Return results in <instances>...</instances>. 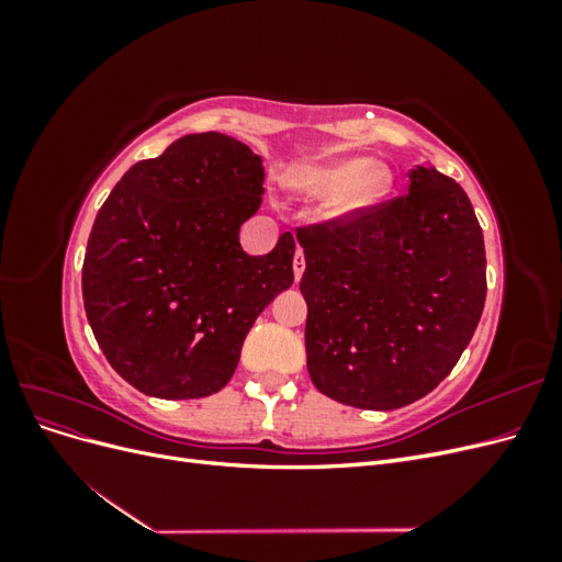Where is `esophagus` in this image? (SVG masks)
I'll return each instance as SVG.
<instances>
[{
  "mask_svg": "<svg viewBox=\"0 0 562 562\" xmlns=\"http://www.w3.org/2000/svg\"><path fill=\"white\" fill-rule=\"evenodd\" d=\"M293 271H295V281H300L302 279V271H304V252H302V248H297L295 258H293Z\"/></svg>",
  "mask_w": 562,
  "mask_h": 562,
  "instance_id": "34e87169",
  "label": "esophagus"
}]
</instances>
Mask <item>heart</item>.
Wrapping results in <instances>:
<instances>
[{"mask_svg":"<svg viewBox=\"0 0 562 562\" xmlns=\"http://www.w3.org/2000/svg\"><path fill=\"white\" fill-rule=\"evenodd\" d=\"M285 187L302 199H328L326 217L347 223L375 209L394 187V173L368 157H339L323 164H302L285 173Z\"/></svg>","mask_w":562,"mask_h":562,"instance_id":"obj_1","label":"heart"}]
</instances>
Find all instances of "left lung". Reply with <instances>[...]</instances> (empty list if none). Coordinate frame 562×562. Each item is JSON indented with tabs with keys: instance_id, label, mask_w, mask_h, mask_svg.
<instances>
[{
	"instance_id": "left-lung-1",
	"label": "left lung",
	"mask_w": 562,
	"mask_h": 562,
	"mask_svg": "<svg viewBox=\"0 0 562 562\" xmlns=\"http://www.w3.org/2000/svg\"><path fill=\"white\" fill-rule=\"evenodd\" d=\"M407 194L300 229L307 370L321 394L394 411L443 382L485 304V244L467 192L424 164Z\"/></svg>"
}]
</instances>
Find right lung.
I'll return each instance as SVG.
<instances>
[{
  "label": "right lung",
  "instance_id": "obj_1",
  "mask_svg": "<svg viewBox=\"0 0 562 562\" xmlns=\"http://www.w3.org/2000/svg\"><path fill=\"white\" fill-rule=\"evenodd\" d=\"M265 166L225 133H192L131 166L98 211L83 310L110 366L166 401L223 389L255 318L293 285L295 239L248 255L239 229L262 203Z\"/></svg>",
  "mask_w": 562,
  "mask_h": 562
}]
</instances>
